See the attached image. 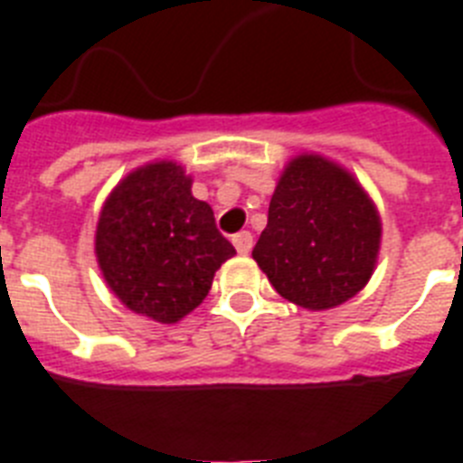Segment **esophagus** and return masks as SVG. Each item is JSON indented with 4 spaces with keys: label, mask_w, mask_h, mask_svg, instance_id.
<instances>
[{
    "label": "esophagus",
    "mask_w": 463,
    "mask_h": 463,
    "mask_svg": "<svg viewBox=\"0 0 463 463\" xmlns=\"http://www.w3.org/2000/svg\"><path fill=\"white\" fill-rule=\"evenodd\" d=\"M234 246L236 250H239L241 255H248L250 253V248H253V234L250 232H239V234H234Z\"/></svg>",
    "instance_id": "obj_1"
}]
</instances>
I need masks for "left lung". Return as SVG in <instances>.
Masks as SVG:
<instances>
[{
	"mask_svg": "<svg viewBox=\"0 0 463 463\" xmlns=\"http://www.w3.org/2000/svg\"><path fill=\"white\" fill-rule=\"evenodd\" d=\"M381 217L360 182L317 154L293 158L253 248L277 293L305 309L343 305L372 279Z\"/></svg>",
	"mask_w": 463,
	"mask_h": 463,
	"instance_id": "left-lung-1",
	"label": "left lung"
}]
</instances>
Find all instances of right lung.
<instances>
[{"label": "right lung", "instance_id": "add662e5", "mask_svg": "<svg viewBox=\"0 0 463 463\" xmlns=\"http://www.w3.org/2000/svg\"><path fill=\"white\" fill-rule=\"evenodd\" d=\"M94 250L120 303L160 324L203 303L217 269L236 255L213 208L194 198L191 177L172 160L137 167L110 191Z\"/></svg>", "mask_w": 463, "mask_h": 463}]
</instances>
